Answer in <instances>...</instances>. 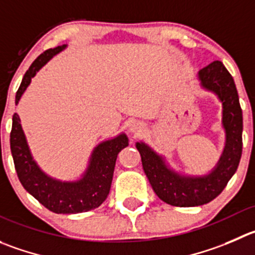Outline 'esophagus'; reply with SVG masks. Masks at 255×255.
Listing matches in <instances>:
<instances>
[{
  "mask_svg": "<svg viewBox=\"0 0 255 255\" xmlns=\"http://www.w3.org/2000/svg\"><path fill=\"white\" fill-rule=\"evenodd\" d=\"M142 130V125L140 123H132L131 125H130V131L131 132H135V134H137V132H140Z\"/></svg>",
  "mask_w": 255,
  "mask_h": 255,
  "instance_id": "34e87169",
  "label": "esophagus"
}]
</instances>
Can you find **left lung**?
<instances>
[{
  "mask_svg": "<svg viewBox=\"0 0 255 255\" xmlns=\"http://www.w3.org/2000/svg\"><path fill=\"white\" fill-rule=\"evenodd\" d=\"M200 85L217 94L223 103V126L227 134L224 151L217 166L203 176H184L168 168L164 157L144 142H136L142 169L155 194L174 207H198L217 198L237 171L243 149V115L234 80L223 62L214 61L198 72Z\"/></svg>",
  "mask_w": 255,
  "mask_h": 255,
  "instance_id": "8db88e82",
  "label": "left lung"
}]
</instances>
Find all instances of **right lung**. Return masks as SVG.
I'll return each instance as SVG.
<instances>
[{"label":"right lung","instance_id":"right-lung-1","mask_svg":"<svg viewBox=\"0 0 255 255\" xmlns=\"http://www.w3.org/2000/svg\"><path fill=\"white\" fill-rule=\"evenodd\" d=\"M65 47L66 45L46 50L32 62L17 90L16 105L36 72ZM9 144L14 169L23 188L51 212L56 214H77L99 208L105 202L113 181L116 157L124 147L129 145V140L125 134H120L99 144L91 154L84 176L76 181L57 180L46 175L38 168L28 149L20 118L16 113L12 116Z\"/></svg>","mask_w":255,"mask_h":255}]
</instances>
